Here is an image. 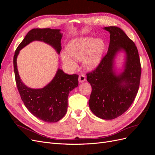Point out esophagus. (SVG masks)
Instances as JSON below:
<instances>
[{"label":"esophagus","instance_id":"esophagus-1","mask_svg":"<svg viewBox=\"0 0 155 155\" xmlns=\"http://www.w3.org/2000/svg\"><path fill=\"white\" fill-rule=\"evenodd\" d=\"M78 79H79V82L83 83V82L86 81V78H85V76H83V75H81V76H79Z\"/></svg>","mask_w":155,"mask_h":155}]
</instances>
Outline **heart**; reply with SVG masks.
I'll list each match as a JSON object with an SVG mask.
<instances>
[{"label": "heart", "mask_w": 155, "mask_h": 155, "mask_svg": "<svg viewBox=\"0 0 155 155\" xmlns=\"http://www.w3.org/2000/svg\"><path fill=\"white\" fill-rule=\"evenodd\" d=\"M105 49V41L101 37H78L69 42L67 46V52L63 51L61 58L63 63L71 70L77 68L76 61H82L85 70H93L99 66Z\"/></svg>", "instance_id": "1"}]
</instances>
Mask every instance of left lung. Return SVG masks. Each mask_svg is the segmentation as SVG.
Returning <instances> with one entry per match:
<instances>
[{
	"mask_svg": "<svg viewBox=\"0 0 155 155\" xmlns=\"http://www.w3.org/2000/svg\"><path fill=\"white\" fill-rule=\"evenodd\" d=\"M104 29L110 34L109 46L99 66L87 74V81L92 86L88 105L98 118L112 120L133 104L139 88L141 65L137 46L122 30L117 26ZM121 53L124 58L119 69L115 60Z\"/></svg>",
	"mask_w": 155,
	"mask_h": 155,
	"instance_id": "left-lung-1",
	"label": "left lung"
}]
</instances>
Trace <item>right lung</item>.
<instances>
[{
	"instance_id": "add662e5",
	"label": "right lung",
	"mask_w": 155,
	"mask_h": 155,
	"mask_svg": "<svg viewBox=\"0 0 155 155\" xmlns=\"http://www.w3.org/2000/svg\"><path fill=\"white\" fill-rule=\"evenodd\" d=\"M61 37L60 29H32L18 46L13 56L15 81L23 103L33 115L48 123L57 122L66 114L68 94L78 86V75H68L58 68L54 78L46 86L41 88H32L27 87L21 79L17 59L20 50L34 41L49 45L59 54L61 50Z\"/></svg>"
}]
</instances>
